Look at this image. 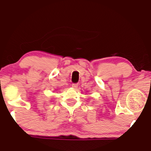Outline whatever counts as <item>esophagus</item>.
Segmentation results:
<instances>
[{
	"label": "esophagus",
	"mask_w": 151,
	"mask_h": 151,
	"mask_svg": "<svg viewBox=\"0 0 151 151\" xmlns=\"http://www.w3.org/2000/svg\"><path fill=\"white\" fill-rule=\"evenodd\" d=\"M72 87H73L74 89H76V88H77V87H78V84L77 83H73V85H72Z\"/></svg>",
	"instance_id": "34e87169"
}]
</instances>
